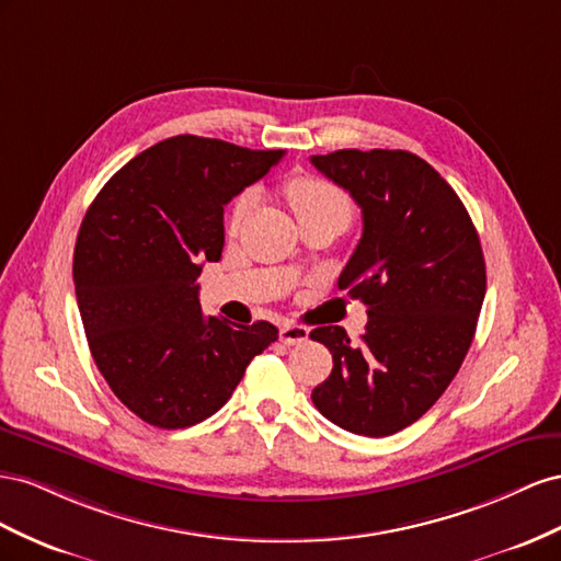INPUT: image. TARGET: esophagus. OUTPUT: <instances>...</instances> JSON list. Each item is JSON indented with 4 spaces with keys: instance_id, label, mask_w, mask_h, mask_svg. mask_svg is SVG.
Segmentation results:
<instances>
[{
    "instance_id": "esophagus-1",
    "label": "esophagus",
    "mask_w": 561,
    "mask_h": 561,
    "mask_svg": "<svg viewBox=\"0 0 561 561\" xmlns=\"http://www.w3.org/2000/svg\"><path fill=\"white\" fill-rule=\"evenodd\" d=\"M308 335H310V331H308L306 327L291 324V322L284 324V327L279 329V341H282L284 345H300V343H306Z\"/></svg>"
}]
</instances>
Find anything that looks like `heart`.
I'll return each instance as SVG.
<instances>
[{"mask_svg": "<svg viewBox=\"0 0 561 561\" xmlns=\"http://www.w3.org/2000/svg\"><path fill=\"white\" fill-rule=\"evenodd\" d=\"M284 195L289 199L298 220L329 209H343L350 214V202L343 192L322 179H314V175H294V179L284 185ZM251 195H242L232 204V211L228 218L230 232H237L239 226H242L247 214L251 211Z\"/></svg>", "mask_w": 561, "mask_h": 561, "instance_id": "obj_1", "label": "heart"}]
</instances>
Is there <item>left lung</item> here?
Masks as SVG:
<instances>
[{
  "mask_svg": "<svg viewBox=\"0 0 561 561\" xmlns=\"http://www.w3.org/2000/svg\"><path fill=\"white\" fill-rule=\"evenodd\" d=\"M310 162L359 204L362 239L339 277L366 306V333L310 339L333 355L312 402L331 423L388 437L415 423L458 374L486 294L472 218L454 187L407 150H335Z\"/></svg>",
  "mask_w": 561,
  "mask_h": 561,
  "instance_id": "obj_1",
  "label": "left lung"
}]
</instances>
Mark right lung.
Here are the masks:
<instances>
[{
    "mask_svg": "<svg viewBox=\"0 0 561 561\" xmlns=\"http://www.w3.org/2000/svg\"><path fill=\"white\" fill-rule=\"evenodd\" d=\"M284 157L202 136L136 154L103 185L75 244V294L95 366L140 421L181 430L232 397L277 327L204 317L197 277L220 261L222 206Z\"/></svg>",
    "mask_w": 561,
    "mask_h": 561,
    "instance_id": "add662e5",
    "label": "right lung"
}]
</instances>
